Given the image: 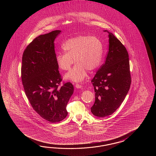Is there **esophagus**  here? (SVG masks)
Returning a JSON list of instances; mask_svg holds the SVG:
<instances>
[{
  "label": "esophagus",
  "instance_id": "1",
  "mask_svg": "<svg viewBox=\"0 0 156 156\" xmlns=\"http://www.w3.org/2000/svg\"><path fill=\"white\" fill-rule=\"evenodd\" d=\"M75 87H76L77 89H81L82 87V86L81 85H80L79 83H76L75 85Z\"/></svg>",
  "mask_w": 156,
  "mask_h": 156
}]
</instances>
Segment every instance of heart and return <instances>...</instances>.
Wrapping results in <instances>:
<instances>
[{
  "mask_svg": "<svg viewBox=\"0 0 156 156\" xmlns=\"http://www.w3.org/2000/svg\"><path fill=\"white\" fill-rule=\"evenodd\" d=\"M65 53H57L56 61L59 68L68 71L65 79L80 82L87 75V71H94L99 66L103 58V46L101 41L95 36H79L67 40L62 44Z\"/></svg>",
  "mask_w": 156,
  "mask_h": 156,
  "instance_id": "heart-1",
  "label": "heart"
}]
</instances>
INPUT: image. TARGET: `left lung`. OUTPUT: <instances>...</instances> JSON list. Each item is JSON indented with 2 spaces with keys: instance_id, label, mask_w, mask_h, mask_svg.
I'll return each instance as SVG.
<instances>
[{
  "instance_id": "1",
  "label": "left lung",
  "mask_w": 156,
  "mask_h": 156,
  "mask_svg": "<svg viewBox=\"0 0 156 156\" xmlns=\"http://www.w3.org/2000/svg\"><path fill=\"white\" fill-rule=\"evenodd\" d=\"M109 33V51L105 63L91 81L95 100L91 108L95 116L112 114L123 103L131 83L129 55L126 48L113 33Z\"/></svg>"
}]
</instances>
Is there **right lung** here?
<instances>
[{
    "label": "right lung",
    "mask_w": 156,
    "mask_h": 156,
    "mask_svg": "<svg viewBox=\"0 0 156 156\" xmlns=\"http://www.w3.org/2000/svg\"><path fill=\"white\" fill-rule=\"evenodd\" d=\"M61 31L37 37L22 56L21 77L27 97L33 109L44 119L58 122L67 115L66 106L73 85L63 83L56 61L54 41Z\"/></svg>",
    "instance_id": "1"
}]
</instances>
